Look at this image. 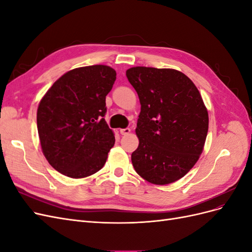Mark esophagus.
I'll return each instance as SVG.
<instances>
[{
  "mask_svg": "<svg viewBox=\"0 0 252 252\" xmlns=\"http://www.w3.org/2000/svg\"><path fill=\"white\" fill-rule=\"evenodd\" d=\"M131 132V130H130V128H124V129H120V133L121 134H123V135H125V134H129Z\"/></svg>",
  "mask_w": 252,
  "mask_h": 252,
  "instance_id": "34e87169",
  "label": "esophagus"
}]
</instances>
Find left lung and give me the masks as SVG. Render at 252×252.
Here are the masks:
<instances>
[{
    "instance_id": "8db88e82",
    "label": "left lung",
    "mask_w": 252,
    "mask_h": 252,
    "mask_svg": "<svg viewBox=\"0 0 252 252\" xmlns=\"http://www.w3.org/2000/svg\"><path fill=\"white\" fill-rule=\"evenodd\" d=\"M141 112L135 133L139 146L131 162L140 177L167 185L189 172L202 155L208 111L199 89L183 72L136 66L126 70Z\"/></svg>"
}]
</instances>
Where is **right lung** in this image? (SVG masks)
I'll list each match as a JSON object with an SVG mask.
<instances>
[{"instance_id":"right-lung-1","label":"right lung","mask_w":252,"mask_h":252,"mask_svg":"<svg viewBox=\"0 0 252 252\" xmlns=\"http://www.w3.org/2000/svg\"><path fill=\"white\" fill-rule=\"evenodd\" d=\"M116 79L107 65L74 68L41 98L36 111L41 148L60 173L83 179L103 168L116 142L104 119L106 95Z\"/></svg>"}]
</instances>
